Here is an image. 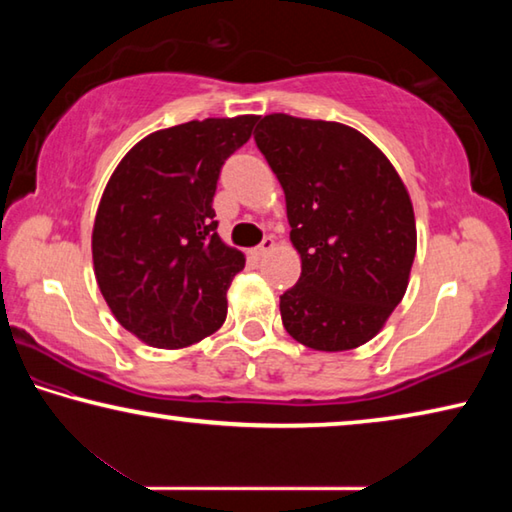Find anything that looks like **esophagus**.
I'll use <instances>...</instances> for the list:
<instances>
[{
  "label": "esophagus",
  "mask_w": 512,
  "mask_h": 512,
  "mask_svg": "<svg viewBox=\"0 0 512 512\" xmlns=\"http://www.w3.org/2000/svg\"><path fill=\"white\" fill-rule=\"evenodd\" d=\"M273 246H275V241H273L271 237H264V239H262V244H259V246L255 248V257H257V259L266 257V255L271 253V250H273Z\"/></svg>",
  "instance_id": "esophagus-1"
}]
</instances>
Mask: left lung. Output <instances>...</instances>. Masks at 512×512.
I'll return each instance as SVG.
<instances>
[{
  "label": "left lung",
  "instance_id": "8db88e82",
  "mask_svg": "<svg viewBox=\"0 0 512 512\" xmlns=\"http://www.w3.org/2000/svg\"><path fill=\"white\" fill-rule=\"evenodd\" d=\"M255 144L287 196L302 259L298 284L280 296L284 329L320 352L359 348L409 284L415 219L404 183L368 137L336 121L266 115Z\"/></svg>",
  "mask_w": 512,
  "mask_h": 512
}]
</instances>
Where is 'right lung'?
<instances>
[{"label": "right lung", "mask_w": 512, "mask_h": 512, "mask_svg": "<svg viewBox=\"0 0 512 512\" xmlns=\"http://www.w3.org/2000/svg\"><path fill=\"white\" fill-rule=\"evenodd\" d=\"M259 117L205 119L135 144L108 180L92 230L94 275L121 327L153 348H187L228 314L246 259L216 235L221 167Z\"/></svg>", "instance_id": "add662e5"}]
</instances>
